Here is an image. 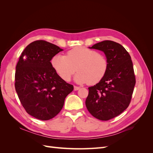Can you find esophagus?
I'll list each match as a JSON object with an SVG mask.
<instances>
[{
    "mask_svg": "<svg viewBox=\"0 0 153 153\" xmlns=\"http://www.w3.org/2000/svg\"><path fill=\"white\" fill-rule=\"evenodd\" d=\"M80 87H78V86H74V90L75 91H78V89H80Z\"/></svg>",
    "mask_w": 153,
    "mask_h": 153,
    "instance_id": "obj_1",
    "label": "esophagus"
}]
</instances>
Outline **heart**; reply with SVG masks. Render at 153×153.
<instances>
[{
  "instance_id": "1",
  "label": "heart",
  "mask_w": 153,
  "mask_h": 153,
  "mask_svg": "<svg viewBox=\"0 0 153 153\" xmlns=\"http://www.w3.org/2000/svg\"><path fill=\"white\" fill-rule=\"evenodd\" d=\"M50 63L63 80H70L76 70L78 72L75 80L78 84L87 82L89 85L102 80L108 68V60L104 54L85 47L73 48L68 51L66 55H55Z\"/></svg>"
}]
</instances>
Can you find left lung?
I'll use <instances>...</instances> for the list:
<instances>
[{"label":"left lung","instance_id":"left-lung-1","mask_svg":"<svg viewBox=\"0 0 153 153\" xmlns=\"http://www.w3.org/2000/svg\"><path fill=\"white\" fill-rule=\"evenodd\" d=\"M91 48L103 51L108 62L106 75L89 87L86 107L95 118L108 121L121 114L131 102L136 79L131 57L121 45L106 40Z\"/></svg>","mask_w":153,"mask_h":153}]
</instances>
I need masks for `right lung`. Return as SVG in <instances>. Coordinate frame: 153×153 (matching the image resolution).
Masks as SVG:
<instances>
[{"label": "right lung", "instance_id": "add662e5", "mask_svg": "<svg viewBox=\"0 0 153 153\" xmlns=\"http://www.w3.org/2000/svg\"><path fill=\"white\" fill-rule=\"evenodd\" d=\"M63 50L44 40L25 48L16 66L15 89L26 112L47 121L61 112L73 85L63 80L51 66L53 55Z\"/></svg>", "mask_w": 153, "mask_h": 153}]
</instances>
